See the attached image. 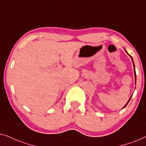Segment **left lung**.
I'll use <instances>...</instances> for the list:
<instances>
[{
	"mask_svg": "<svg viewBox=\"0 0 146 146\" xmlns=\"http://www.w3.org/2000/svg\"><path fill=\"white\" fill-rule=\"evenodd\" d=\"M129 56H131V55H129ZM131 59H132V61H133V66H134V73H135V83H136V73H135V64H134L132 56H131ZM131 98H129V100H128V102H127V104L125 105V106H124V107H123V108H125V107L127 106V104H128V103H129V101H130V100H131Z\"/></svg>",
	"mask_w": 146,
	"mask_h": 146,
	"instance_id": "obj_1",
	"label": "left lung"
}]
</instances>
